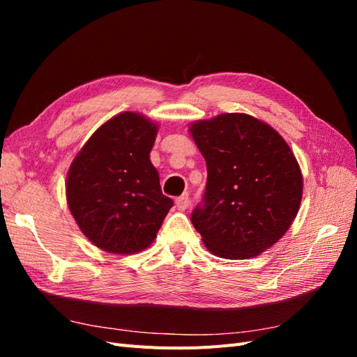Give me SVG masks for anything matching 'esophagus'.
<instances>
[{
	"label": "esophagus",
	"mask_w": 357,
	"mask_h": 357,
	"mask_svg": "<svg viewBox=\"0 0 357 357\" xmlns=\"http://www.w3.org/2000/svg\"><path fill=\"white\" fill-rule=\"evenodd\" d=\"M189 195L188 193H185V195H181V197H178L177 199H176V205H177V208L180 210V211H185L188 207H189Z\"/></svg>",
	"instance_id": "1"
}]
</instances>
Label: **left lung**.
Wrapping results in <instances>:
<instances>
[{
    "instance_id": "8db88e82",
    "label": "left lung",
    "mask_w": 357,
    "mask_h": 357,
    "mask_svg": "<svg viewBox=\"0 0 357 357\" xmlns=\"http://www.w3.org/2000/svg\"><path fill=\"white\" fill-rule=\"evenodd\" d=\"M207 164L204 204L192 225L208 252L248 259L290 228L302 199V172L284 138L245 113H223L189 126Z\"/></svg>"
}]
</instances>
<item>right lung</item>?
Returning <instances> with one entry per match:
<instances>
[{"mask_svg": "<svg viewBox=\"0 0 357 357\" xmlns=\"http://www.w3.org/2000/svg\"><path fill=\"white\" fill-rule=\"evenodd\" d=\"M158 125L123 112L102 123L75 155L67 174V204L93 245L132 255L153 243L171 198L150 162Z\"/></svg>", "mask_w": 357, "mask_h": 357, "instance_id": "1", "label": "right lung"}]
</instances>
